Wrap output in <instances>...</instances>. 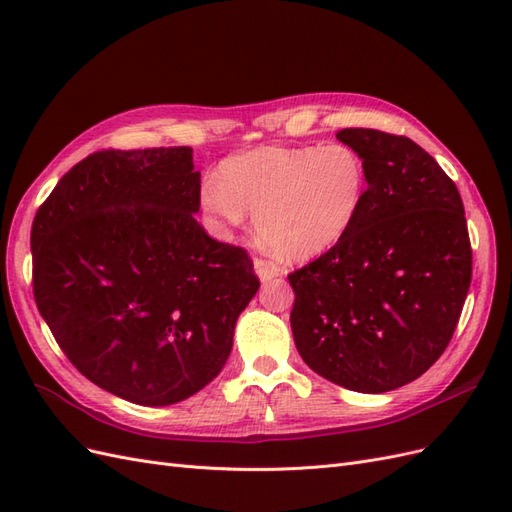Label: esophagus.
Segmentation results:
<instances>
[{
    "label": "esophagus",
    "instance_id": "34e87169",
    "mask_svg": "<svg viewBox=\"0 0 512 512\" xmlns=\"http://www.w3.org/2000/svg\"><path fill=\"white\" fill-rule=\"evenodd\" d=\"M254 271H256V275L260 277L262 282H269V280H273V277L282 275V269L277 267L275 262L262 260V258H254Z\"/></svg>",
    "mask_w": 512,
    "mask_h": 512
}]
</instances>
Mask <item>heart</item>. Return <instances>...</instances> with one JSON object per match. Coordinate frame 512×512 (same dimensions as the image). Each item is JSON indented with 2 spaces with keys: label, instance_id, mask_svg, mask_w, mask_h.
<instances>
[{
  "label": "heart",
  "instance_id": "1",
  "mask_svg": "<svg viewBox=\"0 0 512 512\" xmlns=\"http://www.w3.org/2000/svg\"><path fill=\"white\" fill-rule=\"evenodd\" d=\"M367 173L346 145L258 147L220 166V183L205 181L200 205L226 230L254 213L260 239L290 260L329 252L346 237L363 207Z\"/></svg>",
  "mask_w": 512,
  "mask_h": 512
}]
</instances>
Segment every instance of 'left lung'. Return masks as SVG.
Segmentation results:
<instances>
[{
	"mask_svg": "<svg viewBox=\"0 0 512 512\" xmlns=\"http://www.w3.org/2000/svg\"><path fill=\"white\" fill-rule=\"evenodd\" d=\"M359 153V218L327 254L288 275L290 327L318 376L356 393L399 389L440 359L472 282L457 185L406 136L339 130Z\"/></svg>",
	"mask_w": 512,
	"mask_h": 512,
	"instance_id": "left-lung-1",
	"label": "left lung"
}]
</instances>
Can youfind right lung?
Instances as JSON below:
<instances>
[{
  "mask_svg": "<svg viewBox=\"0 0 512 512\" xmlns=\"http://www.w3.org/2000/svg\"><path fill=\"white\" fill-rule=\"evenodd\" d=\"M198 209L190 147L106 149L72 166L34 218L40 316L87 380L138 406L177 404L218 376L260 286Z\"/></svg>",
  "mask_w": 512,
  "mask_h": 512,
  "instance_id": "right-lung-1",
  "label": "right lung"
}]
</instances>
